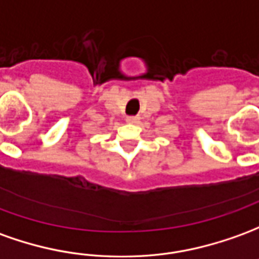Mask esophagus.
I'll list each match as a JSON object with an SVG mask.
<instances>
[{
	"label": "esophagus",
	"instance_id": "1",
	"mask_svg": "<svg viewBox=\"0 0 259 259\" xmlns=\"http://www.w3.org/2000/svg\"><path fill=\"white\" fill-rule=\"evenodd\" d=\"M126 120H127L129 123H139V122H140V116H139V115H130V116L126 117Z\"/></svg>",
	"mask_w": 259,
	"mask_h": 259
}]
</instances>
